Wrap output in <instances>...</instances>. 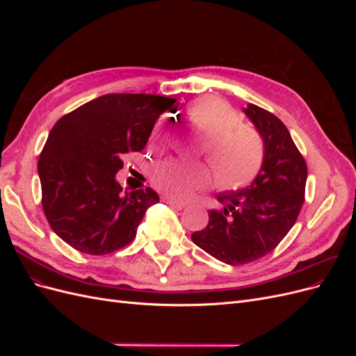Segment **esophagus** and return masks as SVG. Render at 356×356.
Returning a JSON list of instances; mask_svg holds the SVG:
<instances>
[{"label":"esophagus","instance_id":"34e87169","mask_svg":"<svg viewBox=\"0 0 356 356\" xmlns=\"http://www.w3.org/2000/svg\"><path fill=\"white\" fill-rule=\"evenodd\" d=\"M163 200L175 209H184L187 207V203H182V202H178V200H174V199H169V197H165Z\"/></svg>","mask_w":356,"mask_h":356}]
</instances>
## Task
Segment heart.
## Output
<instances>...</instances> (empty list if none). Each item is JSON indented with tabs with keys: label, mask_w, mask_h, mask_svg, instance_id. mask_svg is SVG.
<instances>
[{
	"label": "heart",
	"mask_w": 356,
	"mask_h": 356,
	"mask_svg": "<svg viewBox=\"0 0 356 356\" xmlns=\"http://www.w3.org/2000/svg\"><path fill=\"white\" fill-rule=\"evenodd\" d=\"M190 118L204 135V149L221 190L238 191L250 187L260 174L264 161L261 138L254 129L239 124V117L215 101L191 105ZM168 124L161 120L156 135L163 136ZM212 174L207 165L170 163L157 174V184L175 196H186L195 188L208 186Z\"/></svg>",
	"instance_id": "heart-1"
}]
</instances>
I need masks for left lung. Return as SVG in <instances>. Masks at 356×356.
Returning <instances> with one entry per match:
<instances>
[{
  "label": "left lung",
  "instance_id": "8db88e82",
  "mask_svg": "<svg viewBox=\"0 0 356 356\" xmlns=\"http://www.w3.org/2000/svg\"><path fill=\"white\" fill-rule=\"evenodd\" d=\"M245 114L264 143V161L252 184L221 193L224 204L209 211V222L191 239L217 260L241 266L272 252L296 224L305 202L307 165L286 126L261 106L248 105Z\"/></svg>",
  "mask_w": 356,
  "mask_h": 356
}]
</instances>
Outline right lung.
I'll use <instances>...</instances> for the list:
<instances>
[{"label":"right lung","mask_w":356,"mask_h":356,"mask_svg":"<svg viewBox=\"0 0 356 356\" xmlns=\"http://www.w3.org/2000/svg\"><path fill=\"white\" fill-rule=\"evenodd\" d=\"M174 98L108 93L60 117L38 160L41 204L51 230L74 250L104 255L131 243L152 188L123 193L115 174L122 157L143 152L159 115Z\"/></svg>","instance_id":"1"}]
</instances>
